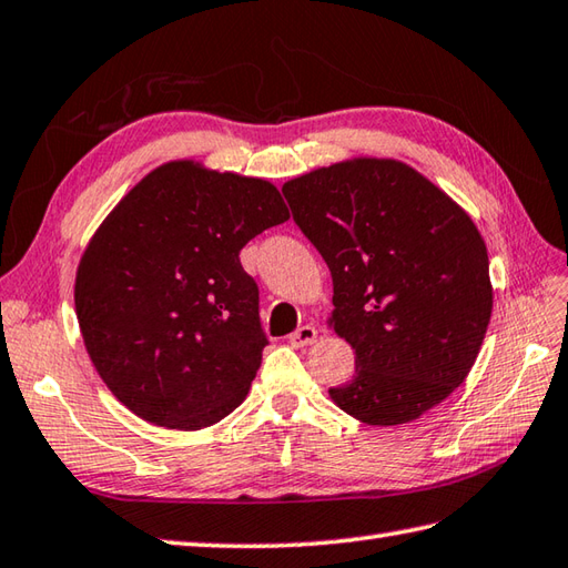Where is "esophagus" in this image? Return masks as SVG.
Returning a JSON list of instances; mask_svg holds the SVG:
<instances>
[{
  "instance_id": "34e87169",
  "label": "esophagus",
  "mask_w": 568,
  "mask_h": 568,
  "mask_svg": "<svg viewBox=\"0 0 568 568\" xmlns=\"http://www.w3.org/2000/svg\"><path fill=\"white\" fill-rule=\"evenodd\" d=\"M318 337V331L313 325H301L296 333H292V337H288V343H292L294 347H306V345H313L316 343Z\"/></svg>"
}]
</instances>
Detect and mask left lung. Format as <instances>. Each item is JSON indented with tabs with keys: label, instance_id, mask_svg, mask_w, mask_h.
Returning a JSON list of instances; mask_svg holds the SVG:
<instances>
[{
	"label": "left lung",
	"instance_id": "left-lung-1",
	"mask_svg": "<svg viewBox=\"0 0 568 568\" xmlns=\"http://www.w3.org/2000/svg\"><path fill=\"white\" fill-rule=\"evenodd\" d=\"M282 194L331 270V327L355 349V376L327 394L367 425L420 418L462 386L484 343L494 288L481 233L398 160L337 162Z\"/></svg>",
	"mask_w": 568,
	"mask_h": 568
}]
</instances>
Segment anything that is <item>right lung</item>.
Segmentation results:
<instances>
[{"label":"right lung","instance_id":"1","mask_svg":"<svg viewBox=\"0 0 568 568\" xmlns=\"http://www.w3.org/2000/svg\"><path fill=\"white\" fill-rule=\"evenodd\" d=\"M284 221L267 180L174 160L99 225L74 311L99 376L138 418L201 430L245 400L270 339L241 250Z\"/></svg>","mask_w":568,"mask_h":568}]
</instances>
